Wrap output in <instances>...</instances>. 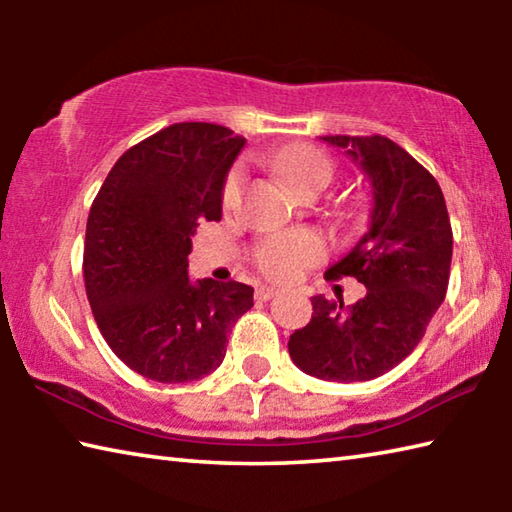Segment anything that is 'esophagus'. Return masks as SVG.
I'll list each match as a JSON object with an SVG mask.
<instances>
[{
    "mask_svg": "<svg viewBox=\"0 0 512 512\" xmlns=\"http://www.w3.org/2000/svg\"><path fill=\"white\" fill-rule=\"evenodd\" d=\"M273 296H277V289H273V287H259L255 291V298L257 300H271Z\"/></svg>",
    "mask_w": 512,
    "mask_h": 512,
    "instance_id": "obj_1",
    "label": "esophagus"
}]
</instances>
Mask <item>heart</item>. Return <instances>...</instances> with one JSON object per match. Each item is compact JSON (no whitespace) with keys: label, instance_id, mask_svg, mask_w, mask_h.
I'll return each instance as SVG.
<instances>
[{"label":"heart","instance_id":"heart-1","mask_svg":"<svg viewBox=\"0 0 512 512\" xmlns=\"http://www.w3.org/2000/svg\"><path fill=\"white\" fill-rule=\"evenodd\" d=\"M273 167L280 178L293 192L302 196L314 187H325L332 178V160L323 151L307 144H293L287 149L277 151L273 158ZM241 189V173L232 171L225 180L223 203L232 205L237 201ZM325 255V244L316 232L296 230L289 235H277L266 239L257 248V264L273 280H293L307 266L316 264Z\"/></svg>","mask_w":512,"mask_h":512}]
</instances>
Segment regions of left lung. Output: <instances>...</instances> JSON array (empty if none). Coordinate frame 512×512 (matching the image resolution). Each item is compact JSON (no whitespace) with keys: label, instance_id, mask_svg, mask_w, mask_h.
<instances>
[{"label":"left lung","instance_id":"left-lung-1","mask_svg":"<svg viewBox=\"0 0 512 512\" xmlns=\"http://www.w3.org/2000/svg\"><path fill=\"white\" fill-rule=\"evenodd\" d=\"M372 185L368 232L325 271L329 280L352 275L366 296L311 298L314 314L289 339L296 366L325 381H368L415 350L443 305L452 264V223L443 189L400 144L381 135H325Z\"/></svg>","mask_w":512,"mask_h":512}]
</instances>
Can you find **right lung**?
<instances>
[{
	"mask_svg": "<svg viewBox=\"0 0 512 512\" xmlns=\"http://www.w3.org/2000/svg\"><path fill=\"white\" fill-rule=\"evenodd\" d=\"M246 140L183 121L128 149L90 207L83 277L110 350L146 379L185 384L221 366L253 287L192 280L198 223L219 221L223 187Z\"/></svg>",
	"mask_w": 512,
	"mask_h": 512,
	"instance_id": "1",
	"label": "right lung"
}]
</instances>
